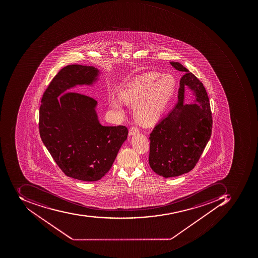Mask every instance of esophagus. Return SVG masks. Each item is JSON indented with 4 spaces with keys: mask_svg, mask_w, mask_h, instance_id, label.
Returning <instances> with one entry per match:
<instances>
[{
    "mask_svg": "<svg viewBox=\"0 0 258 258\" xmlns=\"http://www.w3.org/2000/svg\"><path fill=\"white\" fill-rule=\"evenodd\" d=\"M139 131L137 127H135V126H132L130 128V131H129V135L130 136H132V135H137L139 134Z\"/></svg>",
    "mask_w": 258,
    "mask_h": 258,
    "instance_id": "1",
    "label": "esophagus"
}]
</instances>
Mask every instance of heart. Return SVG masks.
I'll use <instances>...</instances> for the list:
<instances>
[{"mask_svg": "<svg viewBox=\"0 0 258 258\" xmlns=\"http://www.w3.org/2000/svg\"><path fill=\"white\" fill-rule=\"evenodd\" d=\"M149 72L135 77L119 90L118 97L109 102L112 112L122 115L123 103L135 106V119L143 126H150L160 119L167 108L176 87L174 77L170 74Z\"/></svg>", "mask_w": 258, "mask_h": 258, "instance_id": "obj_1", "label": "heart"}]
</instances>
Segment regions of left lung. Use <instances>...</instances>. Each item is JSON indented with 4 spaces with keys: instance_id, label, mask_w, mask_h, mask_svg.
Returning <instances> with one entry per match:
<instances>
[{
    "instance_id": "1",
    "label": "left lung",
    "mask_w": 258,
    "mask_h": 258,
    "mask_svg": "<svg viewBox=\"0 0 258 258\" xmlns=\"http://www.w3.org/2000/svg\"><path fill=\"white\" fill-rule=\"evenodd\" d=\"M172 67L184 73L180 81L178 101L150 134L149 163L163 177H177L194 168L211 139L212 112L204 84L177 61ZM195 91L197 104L184 103V88Z\"/></svg>"
}]
</instances>
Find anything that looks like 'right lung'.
<instances>
[{
    "instance_id": "obj_1",
    "label": "right lung",
    "mask_w": 258,
    "mask_h": 258,
    "mask_svg": "<svg viewBox=\"0 0 258 258\" xmlns=\"http://www.w3.org/2000/svg\"><path fill=\"white\" fill-rule=\"evenodd\" d=\"M99 71L69 65L57 74L43 95L39 112L40 138L66 175L96 181L110 170L127 138L125 126H105L98 120L93 98L71 91L91 85Z\"/></svg>"
}]
</instances>
